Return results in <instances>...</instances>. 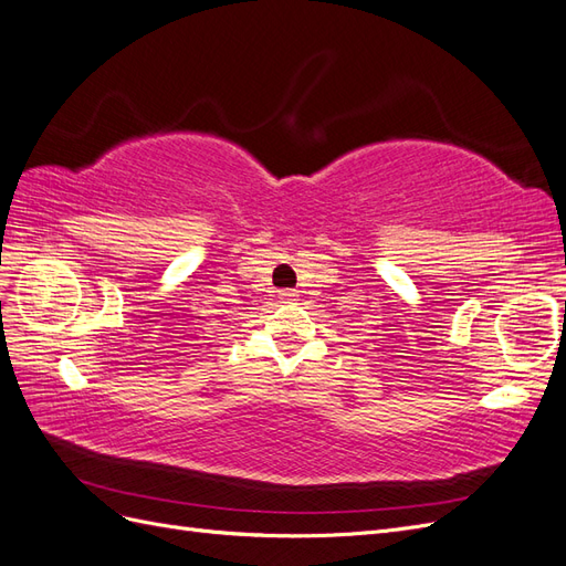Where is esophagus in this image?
Masks as SVG:
<instances>
[{
  "mask_svg": "<svg viewBox=\"0 0 566 566\" xmlns=\"http://www.w3.org/2000/svg\"><path fill=\"white\" fill-rule=\"evenodd\" d=\"M281 300H283V302H295V300H297V293H295V290H283Z\"/></svg>",
  "mask_w": 566,
  "mask_h": 566,
  "instance_id": "obj_1",
  "label": "esophagus"
}]
</instances>
